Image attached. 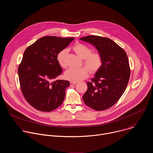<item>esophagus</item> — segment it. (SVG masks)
Returning <instances> with one entry per match:
<instances>
[{"label": "esophagus", "mask_w": 153, "mask_h": 153, "mask_svg": "<svg viewBox=\"0 0 153 153\" xmlns=\"http://www.w3.org/2000/svg\"><path fill=\"white\" fill-rule=\"evenodd\" d=\"M77 82H70V85H76Z\"/></svg>", "instance_id": "obj_1"}]
</instances>
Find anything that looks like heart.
I'll use <instances>...</instances> for the list:
<instances>
[{
    "label": "heart",
    "instance_id": "b5f03b06",
    "mask_svg": "<svg viewBox=\"0 0 153 153\" xmlns=\"http://www.w3.org/2000/svg\"><path fill=\"white\" fill-rule=\"evenodd\" d=\"M73 48L80 57L84 59L83 63L90 72L96 73L100 68L103 60L102 56L99 53H91V49L89 47L80 43H76ZM67 53V50L63 49L57 55V60L60 66L62 68L66 67L65 58ZM88 69L85 67L80 68H70L65 73L64 76L65 79L67 80L77 82L88 77Z\"/></svg>",
    "mask_w": 153,
    "mask_h": 153
}]
</instances>
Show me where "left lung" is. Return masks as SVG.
<instances>
[{
  "instance_id": "left-lung-1",
  "label": "left lung",
  "mask_w": 153,
  "mask_h": 153,
  "mask_svg": "<svg viewBox=\"0 0 153 153\" xmlns=\"http://www.w3.org/2000/svg\"><path fill=\"white\" fill-rule=\"evenodd\" d=\"M88 42L102 56L103 63L82 96L90 108L102 111L113 106L123 94L130 77V68L126 53L111 39L97 36L80 38Z\"/></svg>"
}]
</instances>
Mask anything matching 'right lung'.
Wrapping results in <instances>:
<instances>
[{"label":"right lung","instance_id":"right-lung-1","mask_svg":"<svg viewBox=\"0 0 153 153\" xmlns=\"http://www.w3.org/2000/svg\"><path fill=\"white\" fill-rule=\"evenodd\" d=\"M74 39L45 36L25 50L18 68L19 82L25 99L36 110L50 112L63 103L70 82L54 81L62 73L57 55Z\"/></svg>","mask_w":153,"mask_h":153}]
</instances>
